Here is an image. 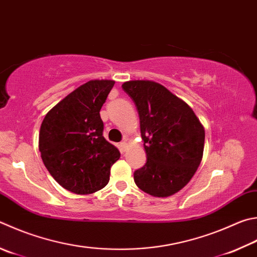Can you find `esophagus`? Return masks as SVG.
<instances>
[{
	"label": "esophagus",
	"instance_id": "34e87169",
	"mask_svg": "<svg viewBox=\"0 0 257 257\" xmlns=\"http://www.w3.org/2000/svg\"><path fill=\"white\" fill-rule=\"evenodd\" d=\"M119 147H120V151L122 152V153H124L125 151H127V148H128V144H127V142H125V141L121 142V143L119 144Z\"/></svg>",
	"mask_w": 257,
	"mask_h": 257
}]
</instances>
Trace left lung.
Here are the masks:
<instances>
[{"label":"left lung","mask_w":257,"mask_h":257,"mask_svg":"<svg viewBox=\"0 0 257 257\" xmlns=\"http://www.w3.org/2000/svg\"><path fill=\"white\" fill-rule=\"evenodd\" d=\"M123 91L136 105L147 162L135 171V183L153 197L165 198L189 183L200 165L204 129L193 110L153 81H129Z\"/></svg>","instance_id":"obj_1"}]
</instances>
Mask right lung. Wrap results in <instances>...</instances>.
<instances>
[{
  "label": "right lung",
  "instance_id": "right-lung-1",
  "mask_svg": "<svg viewBox=\"0 0 257 257\" xmlns=\"http://www.w3.org/2000/svg\"><path fill=\"white\" fill-rule=\"evenodd\" d=\"M114 81L83 84L46 114L39 133L41 158L58 184L76 194L103 189L118 148L103 137L100 110Z\"/></svg>",
  "mask_w": 257,
  "mask_h": 257
}]
</instances>
